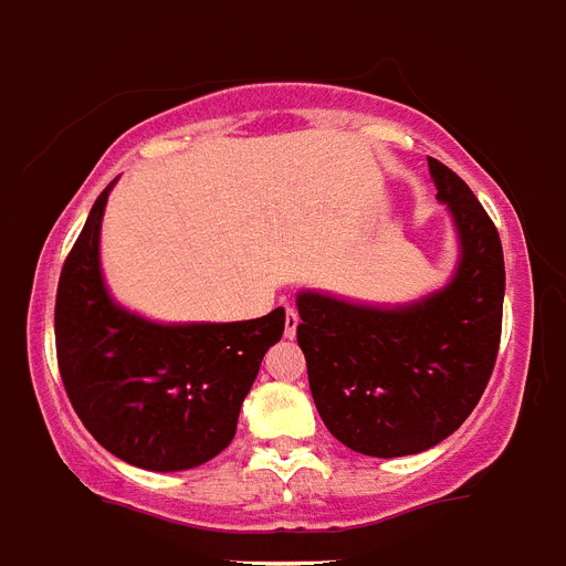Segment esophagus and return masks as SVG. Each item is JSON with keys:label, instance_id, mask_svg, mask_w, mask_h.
Listing matches in <instances>:
<instances>
[{"label": "esophagus", "instance_id": "esophagus-1", "mask_svg": "<svg viewBox=\"0 0 566 566\" xmlns=\"http://www.w3.org/2000/svg\"><path fill=\"white\" fill-rule=\"evenodd\" d=\"M297 326H300V317H297V312H294L292 306H286V326H283V334H286V337L292 339L294 334H297Z\"/></svg>", "mask_w": 566, "mask_h": 566}]
</instances>
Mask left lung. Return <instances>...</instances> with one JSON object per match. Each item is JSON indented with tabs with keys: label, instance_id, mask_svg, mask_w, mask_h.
<instances>
[{
	"label": "left lung",
	"instance_id": "left-lung-1",
	"mask_svg": "<svg viewBox=\"0 0 566 566\" xmlns=\"http://www.w3.org/2000/svg\"><path fill=\"white\" fill-rule=\"evenodd\" d=\"M459 238L439 292L405 306L297 294V343L319 417L345 448L394 459L451 437L482 399L502 339L504 254L496 227L453 169L428 158Z\"/></svg>",
	"mask_w": 566,
	"mask_h": 566
}]
</instances>
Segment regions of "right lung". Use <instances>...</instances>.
Returning <instances> with one entry per match:
<instances>
[{"instance_id": "add662e5", "label": "right lung", "mask_w": 566, "mask_h": 566, "mask_svg": "<svg viewBox=\"0 0 566 566\" xmlns=\"http://www.w3.org/2000/svg\"><path fill=\"white\" fill-rule=\"evenodd\" d=\"M115 184V181H113ZM109 184L93 203L56 292L64 391L93 439L144 470H189L232 442L240 405L286 312L240 323H153L118 306L98 258Z\"/></svg>"}]
</instances>
